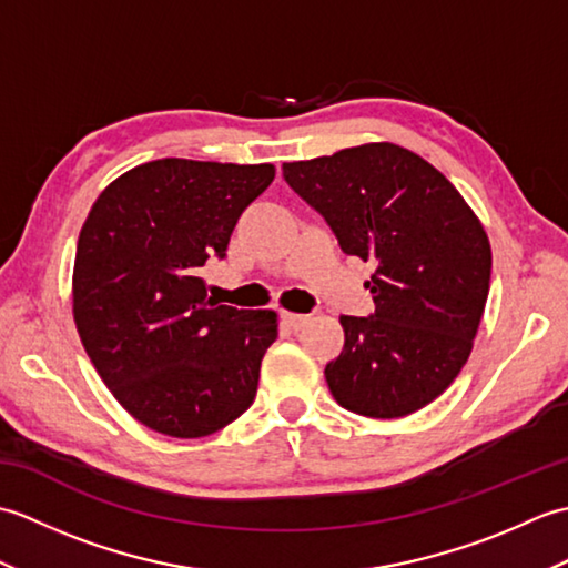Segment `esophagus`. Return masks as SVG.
<instances>
[{"label": "esophagus", "mask_w": 568, "mask_h": 568, "mask_svg": "<svg viewBox=\"0 0 568 568\" xmlns=\"http://www.w3.org/2000/svg\"><path fill=\"white\" fill-rule=\"evenodd\" d=\"M281 320H283L285 327H287V329H293V332L303 329L305 324L310 322V317H307V315H295V312H281Z\"/></svg>", "instance_id": "obj_1"}]
</instances>
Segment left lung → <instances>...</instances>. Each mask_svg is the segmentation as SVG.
I'll return each instance as SVG.
<instances>
[{
  "mask_svg": "<svg viewBox=\"0 0 568 568\" xmlns=\"http://www.w3.org/2000/svg\"><path fill=\"white\" fill-rule=\"evenodd\" d=\"M283 178L348 256L376 263V312L342 317L344 348L324 368L334 400L393 419L449 388L474 346L490 287L478 216L437 168L395 143L283 163Z\"/></svg>",
  "mask_w": 568,
  "mask_h": 568,
  "instance_id": "obj_1",
  "label": "left lung"
}]
</instances>
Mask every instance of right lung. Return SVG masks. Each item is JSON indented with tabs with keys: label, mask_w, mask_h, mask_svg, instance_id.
I'll use <instances>...</instances> for the list:
<instances>
[{
	"label": "right lung",
	"mask_w": 568,
	"mask_h": 568,
	"mask_svg": "<svg viewBox=\"0 0 568 568\" xmlns=\"http://www.w3.org/2000/svg\"><path fill=\"white\" fill-rule=\"evenodd\" d=\"M273 178L271 163L161 159L116 178L92 204L72 315L92 366L141 425L207 437L256 397L275 312L216 305L197 273L226 256L241 212Z\"/></svg>",
	"instance_id": "1"
}]
</instances>
